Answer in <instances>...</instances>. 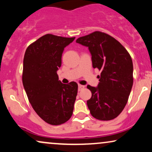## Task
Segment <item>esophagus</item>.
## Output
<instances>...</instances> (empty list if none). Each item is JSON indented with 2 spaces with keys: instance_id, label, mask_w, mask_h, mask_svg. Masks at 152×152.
Instances as JSON below:
<instances>
[{
  "instance_id": "34e87169",
  "label": "esophagus",
  "mask_w": 152,
  "mask_h": 152,
  "mask_svg": "<svg viewBox=\"0 0 152 152\" xmlns=\"http://www.w3.org/2000/svg\"><path fill=\"white\" fill-rule=\"evenodd\" d=\"M84 86L83 85H81V84H78V90L81 91L83 89V88H84Z\"/></svg>"
}]
</instances>
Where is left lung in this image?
Here are the masks:
<instances>
[{"label":"left lung","mask_w":152,"mask_h":152,"mask_svg":"<svg viewBox=\"0 0 152 152\" xmlns=\"http://www.w3.org/2000/svg\"><path fill=\"white\" fill-rule=\"evenodd\" d=\"M76 43L88 48L94 69L101 71L97 87L87 86L91 97L87 106L94 118L114 119L124 109L133 86V63L129 53L112 36L95 32L82 36Z\"/></svg>","instance_id":"1"}]
</instances>
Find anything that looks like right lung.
Here are the masks:
<instances>
[{
  "label": "right lung",
  "mask_w": 152,
  "mask_h": 152,
  "mask_svg": "<svg viewBox=\"0 0 152 152\" xmlns=\"http://www.w3.org/2000/svg\"><path fill=\"white\" fill-rule=\"evenodd\" d=\"M75 37L46 34L27 48L23 58V84L36 114L51 125H60L71 117L78 92V84L58 80L64 48Z\"/></svg>",
  "instance_id": "1"
}]
</instances>
